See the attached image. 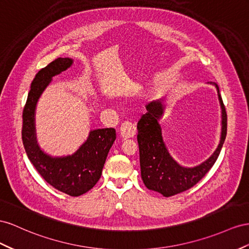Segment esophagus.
Wrapping results in <instances>:
<instances>
[{
  "label": "esophagus",
  "mask_w": 249,
  "mask_h": 249,
  "mask_svg": "<svg viewBox=\"0 0 249 249\" xmlns=\"http://www.w3.org/2000/svg\"><path fill=\"white\" fill-rule=\"evenodd\" d=\"M136 134V126L131 122H124L120 125V135L124 139L132 138Z\"/></svg>",
  "instance_id": "34e87169"
}]
</instances>
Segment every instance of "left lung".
Masks as SVG:
<instances>
[{"mask_svg": "<svg viewBox=\"0 0 249 249\" xmlns=\"http://www.w3.org/2000/svg\"><path fill=\"white\" fill-rule=\"evenodd\" d=\"M222 110V130L219 145L213 155L201 164L194 167L179 165L167 151L163 142L159 119L164 112L163 99L154 100L146 105V113L137 124V141L139 145V159L141 178L149 190L171 197L191 189L202 179L216 162L222 149L227 131V114L220 95L219 87L214 84Z\"/></svg>", "mask_w": 249, "mask_h": 249, "instance_id": "1", "label": "left lung"}]
</instances>
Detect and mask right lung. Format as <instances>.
Returning <instances> with one entry per match:
<instances>
[{"label": "right lung", "mask_w": 249, "mask_h": 249, "mask_svg": "<svg viewBox=\"0 0 249 249\" xmlns=\"http://www.w3.org/2000/svg\"><path fill=\"white\" fill-rule=\"evenodd\" d=\"M73 59L58 57L39 70L32 80L23 111L22 139L27 156L47 183L69 196L77 197L90 191L102 176L103 167L114 141L113 127L90 131L88 139L72 155L52 157L37 144L35 114L37 100L53 76L70 68Z\"/></svg>", "instance_id": "right-lung-1"}]
</instances>
